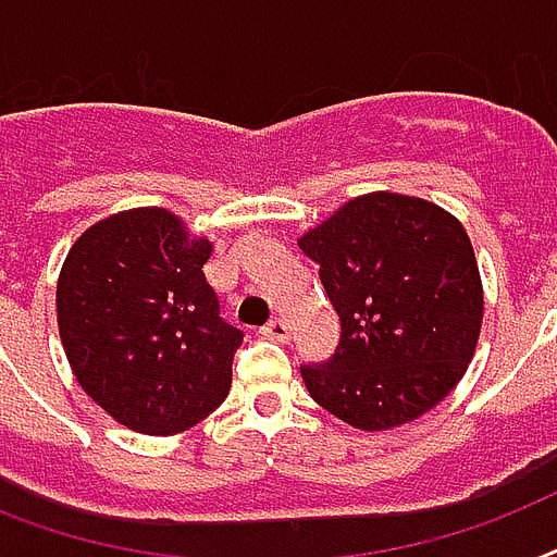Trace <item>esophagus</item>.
Wrapping results in <instances>:
<instances>
[{
    "mask_svg": "<svg viewBox=\"0 0 557 557\" xmlns=\"http://www.w3.org/2000/svg\"><path fill=\"white\" fill-rule=\"evenodd\" d=\"M262 335L271 341H280V344H286V341L292 338V326H288L283 318H274V321H269L262 326Z\"/></svg>",
    "mask_w": 557,
    "mask_h": 557,
    "instance_id": "34e87169",
    "label": "esophagus"
}]
</instances>
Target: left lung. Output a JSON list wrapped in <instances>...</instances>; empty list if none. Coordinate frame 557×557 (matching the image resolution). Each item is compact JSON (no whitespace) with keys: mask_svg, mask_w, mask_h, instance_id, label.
I'll return each mask as SVG.
<instances>
[{"mask_svg":"<svg viewBox=\"0 0 557 557\" xmlns=\"http://www.w3.org/2000/svg\"><path fill=\"white\" fill-rule=\"evenodd\" d=\"M341 318L335 356L304 364L309 396L358 431H389L440 405L474 358L483 283L457 216L401 193L349 199L306 231Z\"/></svg>","mask_w":557,"mask_h":557,"instance_id":"obj_1","label":"left lung"}]
</instances>
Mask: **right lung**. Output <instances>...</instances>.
I'll use <instances>...</instances> for the list:
<instances>
[{"mask_svg": "<svg viewBox=\"0 0 557 557\" xmlns=\"http://www.w3.org/2000/svg\"><path fill=\"white\" fill-rule=\"evenodd\" d=\"M213 245L164 208L95 222L57 280V326L74 379L129 431L168 436L225 401L243 332L205 280Z\"/></svg>", "mask_w": 557, "mask_h": 557, "instance_id": "obj_1", "label": "right lung"}]
</instances>
